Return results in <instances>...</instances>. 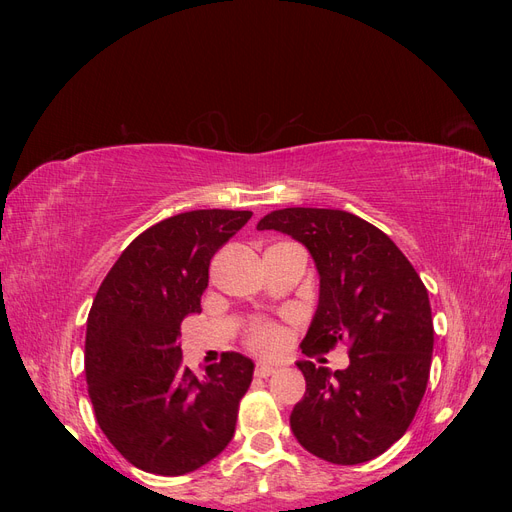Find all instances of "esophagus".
I'll return each mask as SVG.
<instances>
[{
  "mask_svg": "<svg viewBox=\"0 0 512 512\" xmlns=\"http://www.w3.org/2000/svg\"><path fill=\"white\" fill-rule=\"evenodd\" d=\"M277 369H280V367H277L275 363H258L256 369H254V374H256L258 378H269V376L275 374Z\"/></svg>",
  "mask_w": 512,
  "mask_h": 512,
  "instance_id": "obj_1",
  "label": "esophagus"
}]
</instances>
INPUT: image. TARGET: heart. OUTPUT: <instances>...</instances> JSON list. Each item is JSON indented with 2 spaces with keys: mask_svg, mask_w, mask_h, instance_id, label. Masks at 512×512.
<instances>
[{
  "mask_svg": "<svg viewBox=\"0 0 512 512\" xmlns=\"http://www.w3.org/2000/svg\"><path fill=\"white\" fill-rule=\"evenodd\" d=\"M284 344V333L280 327H275L271 322H254L250 329H247V346L271 354Z\"/></svg>",
  "mask_w": 512,
  "mask_h": 512,
  "instance_id": "1",
  "label": "heart"
}]
</instances>
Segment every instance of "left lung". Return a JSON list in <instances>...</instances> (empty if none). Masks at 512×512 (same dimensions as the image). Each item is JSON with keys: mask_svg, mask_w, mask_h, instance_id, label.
<instances>
[{"mask_svg": "<svg viewBox=\"0 0 512 512\" xmlns=\"http://www.w3.org/2000/svg\"><path fill=\"white\" fill-rule=\"evenodd\" d=\"M256 228L290 235L316 262L318 309L301 350L350 346L346 369L297 363L307 389L290 414L294 438L337 466L382 455L404 436L427 389L433 320L425 284L380 228L348 211L290 207Z\"/></svg>", "mask_w": 512, "mask_h": 512, "instance_id": "8db88e82", "label": "left lung"}]
</instances>
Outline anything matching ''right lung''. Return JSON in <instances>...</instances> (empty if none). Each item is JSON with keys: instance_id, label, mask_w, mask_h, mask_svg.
Here are the masks:
<instances>
[{"instance_id": "right-lung-1", "label": "right lung", "mask_w": 512, "mask_h": 512, "mask_svg": "<svg viewBox=\"0 0 512 512\" xmlns=\"http://www.w3.org/2000/svg\"><path fill=\"white\" fill-rule=\"evenodd\" d=\"M252 211L198 209L141 232L104 277L87 318L85 378L104 436L132 466L181 476L235 436L254 363L224 352L196 378L181 365V322L200 312L213 254Z\"/></svg>"}]
</instances>
